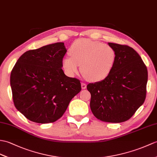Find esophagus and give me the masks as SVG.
Segmentation results:
<instances>
[{"mask_svg":"<svg viewBox=\"0 0 157 157\" xmlns=\"http://www.w3.org/2000/svg\"><path fill=\"white\" fill-rule=\"evenodd\" d=\"M86 87H87V85L85 83H82V89L85 90L86 88Z\"/></svg>","mask_w":157,"mask_h":157,"instance_id":"esophagus-1","label":"esophagus"}]
</instances>
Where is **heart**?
I'll use <instances>...</instances> for the list:
<instances>
[{"label":"heart","instance_id":"heart-1","mask_svg":"<svg viewBox=\"0 0 157 157\" xmlns=\"http://www.w3.org/2000/svg\"><path fill=\"white\" fill-rule=\"evenodd\" d=\"M69 53L71 57H64L61 60L65 74L73 77L78 74L81 65L83 75L94 82L106 78L116 61V52L112 47L88 39L75 40Z\"/></svg>","mask_w":157,"mask_h":157}]
</instances>
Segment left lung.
Listing matches in <instances>:
<instances>
[{"instance_id": "left-lung-1", "label": "left lung", "mask_w": 157, "mask_h": 157, "mask_svg": "<svg viewBox=\"0 0 157 157\" xmlns=\"http://www.w3.org/2000/svg\"><path fill=\"white\" fill-rule=\"evenodd\" d=\"M116 61L108 77L87 89L91 94L90 108L101 121L120 123L129 120L143 104L147 94V68L135 50L128 45L108 43Z\"/></svg>"}]
</instances>
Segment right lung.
Returning <instances> with one entry per match:
<instances>
[{
  "mask_svg": "<svg viewBox=\"0 0 157 157\" xmlns=\"http://www.w3.org/2000/svg\"><path fill=\"white\" fill-rule=\"evenodd\" d=\"M67 52L63 43L29 50L17 60L10 74L14 106L32 122H56L81 91L79 79L67 77L61 60Z\"/></svg>",
  "mask_w": 157,
  "mask_h": 157,
  "instance_id": "right-lung-1",
  "label": "right lung"
}]
</instances>
